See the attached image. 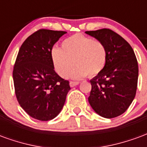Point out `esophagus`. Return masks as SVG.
<instances>
[{"label":"esophagus","instance_id":"1","mask_svg":"<svg viewBox=\"0 0 147 147\" xmlns=\"http://www.w3.org/2000/svg\"><path fill=\"white\" fill-rule=\"evenodd\" d=\"M79 82H73V81H71L70 83H69V85H70L71 87H73V86H76L77 85H79Z\"/></svg>","mask_w":147,"mask_h":147}]
</instances>
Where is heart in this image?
<instances>
[{"mask_svg":"<svg viewBox=\"0 0 147 147\" xmlns=\"http://www.w3.org/2000/svg\"><path fill=\"white\" fill-rule=\"evenodd\" d=\"M51 59L56 71L63 78L67 77L75 63L76 67L70 77L80 80L102 72L107 61V49L102 42L76 34L64 39L61 49L53 48Z\"/></svg>","mask_w":147,"mask_h":147,"instance_id":"heart-1","label":"heart"}]
</instances>
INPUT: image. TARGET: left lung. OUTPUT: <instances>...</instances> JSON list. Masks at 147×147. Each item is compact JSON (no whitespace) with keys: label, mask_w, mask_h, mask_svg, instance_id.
I'll return each mask as SVG.
<instances>
[{"label":"left lung","mask_w":147,"mask_h":147,"mask_svg":"<svg viewBox=\"0 0 147 147\" xmlns=\"http://www.w3.org/2000/svg\"><path fill=\"white\" fill-rule=\"evenodd\" d=\"M85 33L102 42L107 49L104 69L90 81V105L101 117H117L127 109L136 96L139 67L134 50L126 40L109 29Z\"/></svg>","instance_id":"left-lung-1"}]
</instances>
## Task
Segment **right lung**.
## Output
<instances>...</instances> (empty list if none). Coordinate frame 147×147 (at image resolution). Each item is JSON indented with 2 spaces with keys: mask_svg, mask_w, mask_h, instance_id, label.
<instances>
[{
  "mask_svg": "<svg viewBox=\"0 0 147 147\" xmlns=\"http://www.w3.org/2000/svg\"><path fill=\"white\" fill-rule=\"evenodd\" d=\"M67 32L42 29L21 45L13 69L15 91L20 106L30 117L42 121L61 113L70 90L69 82L54 71L53 46Z\"/></svg>",
  "mask_w": 147,
  "mask_h": 147,
  "instance_id": "obj_1",
  "label": "right lung"
}]
</instances>
